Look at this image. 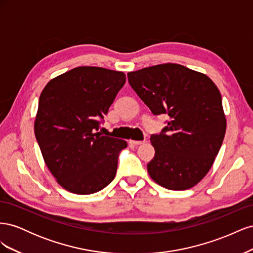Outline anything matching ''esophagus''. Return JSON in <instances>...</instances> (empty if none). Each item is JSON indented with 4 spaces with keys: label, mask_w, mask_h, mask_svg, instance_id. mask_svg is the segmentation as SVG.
I'll list each match as a JSON object with an SVG mask.
<instances>
[{
    "label": "esophagus",
    "mask_w": 253,
    "mask_h": 253,
    "mask_svg": "<svg viewBox=\"0 0 253 253\" xmlns=\"http://www.w3.org/2000/svg\"><path fill=\"white\" fill-rule=\"evenodd\" d=\"M144 141H140V140H128V143L129 144H133V145H139V144H142Z\"/></svg>",
    "instance_id": "obj_1"
}]
</instances>
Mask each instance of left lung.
I'll return each mask as SVG.
<instances>
[{"instance_id":"left-lung-1","label":"left lung","mask_w":253,"mask_h":253,"mask_svg":"<svg viewBox=\"0 0 253 253\" xmlns=\"http://www.w3.org/2000/svg\"><path fill=\"white\" fill-rule=\"evenodd\" d=\"M129 85L154 115L169 122L151 136L155 155L148 164L151 178L169 190L196 186L218 154L227 121L217 86L208 76L165 63L127 73Z\"/></svg>"}]
</instances>
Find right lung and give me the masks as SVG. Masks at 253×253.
Masks as SVG:
<instances>
[{"label": "right lung", "mask_w": 253, "mask_h": 253, "mask_svg": "<svg viewBox=\"0 0 253 253\" xmlns=\"http://www.w3.org/2000/svg\"><path fill=\"white\" fill-rule=\"evenodd\" d=\"M125 83L122 72L79 66L51 79L42 90L36 138L49 172L72 193H96L115 178L118 154L127 143L97 131Z\"/></svg>", "instance_id": "right-lung-1"}]
</instances>
